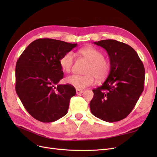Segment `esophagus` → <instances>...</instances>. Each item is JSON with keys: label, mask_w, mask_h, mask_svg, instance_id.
Returning <instances> with one entry per match:
<instances>
[{"label": "esophagus", "mask_w": 157, "mask_h": 157, "mask_svg": "<svg viewBox=\"0 0 157 157\" xmlns=\"http://www.w3.org/2000/svg\"><path fill=\"white\" fill-rule=\"evenodd\" d=\"M76 92H77V94H82L83 92V90L77 89V90H76Z\"/></svg>", "instance_id": "1"}]
</instances>
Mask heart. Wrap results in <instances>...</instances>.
Here are the masks:
<instances>
[{
    "label": "heart",
    "instance_id": "1",
    "mask_svg": "<svg viewBox=\"0 0 157 157\" xmlns=\"http://www.w3.org/2000/svg\"><path fill=\"white\" fill-rule=\"evenodd\" d=\"M90 63L86 70V75H71L66 78V82L76 89L82 90L94 84L97 80L101 81L105 79L111 69L109 61L104 59L103 54L101 51L92 46L85 47L79 50ZM75 56L73 52L69 51L65 53L60 59V65L65 72H70L74 63Z\"/></svg>",
    "mask_w": 157,
    "mask_h": 157
}]
</instances>
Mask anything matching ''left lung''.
I'll use <instances>...</instances> for the list:
<instances>
[{
  "label": "left lung",
  "mask_w": 157,
  "mask_h": 157,
  "mask_svg": "<svg viewBox=\"0 0 157 157\" xmlns=\"http://www.w3.org/2000/svg\"><path fill=\"white\" fill-rule=\"evenodd\" d=\"M94 43L106 50L111 69L105 81L93 90L90 111L102 121H119L129 115L144 91V66L134 49L125 43L111 39Z\"/></svg>",
  "instance_id": "obj_1"
}]
</instances>
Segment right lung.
I'll return each instance as SVG.
<instances>
[{"mask_svg":"<svg viewBox=\"0 0 157 157\" xmlns=\"http://www.w3.org/2000/svg\"><path fill=\"white\" fill-rule=\"evenodd\" d=\"M77 46L59 40L39 39L32 42L19 58L16 91L35 119L52 122L67 113L76 90L69 84H58L63 77L60 59Z\"/></svg>","mask_w":157,"mask_h":157,"instance_id":"1","label":"right lung"}]
</instances>
